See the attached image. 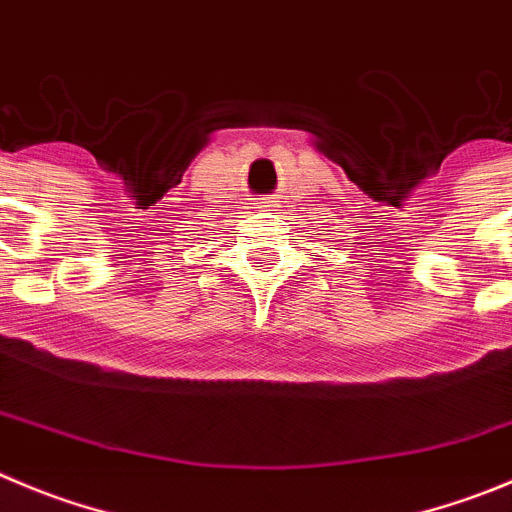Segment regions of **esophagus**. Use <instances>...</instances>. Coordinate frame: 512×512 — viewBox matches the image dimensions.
<instances>
[{
    "instance_id": "34e87169",
    "label": "esophagus",
    "mask_w": 512,
    "mask_h": 512,
    "mask_svg": "<svg viewBox=\"0 0 512 512\" xmlns=\"http://www.w3.org/2000/svg\"><path fill=\"white\" fill-rule=\"evenodd\" d=\"M267 207H275V199L262 197V199H257V202H255V209H267Z\"/></svg>"
}]
</instances>
